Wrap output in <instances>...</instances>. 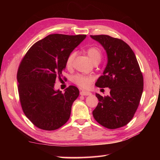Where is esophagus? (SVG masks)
<instances>
[{"label": "esophagus", "instance_id": "obj_1", "mask_svg": "<svg viewBox=\"0 0 160 160\" xmlns=\"http://www.w3.org/2000/svg\"><path fill=\"white\" fill-rule=\"evenodd\" d=\"M80 95H84V96H88V95H91V93L89 91H80Z\"/></svg>", "mask_w": 160, "mask_h": 160}]
</instances>
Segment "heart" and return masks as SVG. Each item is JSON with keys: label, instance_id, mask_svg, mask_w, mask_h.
Instances as JSON below:
<instances>
[{"label": "heart", "instance_id": "b5f03b06", "mask_svg": "<svg viewBox=\"0 0 160 160\" xmlns=\"http://www.w3.org/2000/svg\"><path fill=\"white\" fill-rule=\"evenodd\" d=\"M87 54L88 55L89 59L92 61V62H99L102 57V52L98 47L97 46H91L88 47L86 49ZM75 57V52H71L69 56L67 57L66 60V66L67 67H71L72 61L74 60ZM72 81L74 83L78 85L81 88H88L91 85L92 81H93V77L89 75H85L82 74H77L75 75L72 78Z\"/></svg>", "mask_w": 160, "mask_h": 160}]
</instances>
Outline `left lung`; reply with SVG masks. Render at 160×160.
Segmentation results:
<instances>
[{
  "instance_id": "8db88e82",
  "label": "left lung",
  "mask_w": 160,
  "mask_h": 160,
  "mask_svg": "<svg viewBox=\"0 0 160 160\" xmlns=\"http://www.w3.org/2000/svg\"><path fill=\"white\" fill-rule=\"evenodd\" d=\"M102 45L108 63L95 85L108 88L110 95H95L99 102L93 111L95 119L108 129L126 125L132 119L143 89V78L138 60L131 47L123 41L109 35H91Z\"/></svg>"
}]
</instances>
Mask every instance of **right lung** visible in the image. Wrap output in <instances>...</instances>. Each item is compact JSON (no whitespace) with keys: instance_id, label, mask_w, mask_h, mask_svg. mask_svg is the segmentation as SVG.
I'll return each instance as SVG.
<instances>
[{"instance_id":"add662e5","label":"right lung","mask_w":160,"mask_h":160,"mask_svg":"<svg viewBox=\"0 0 160 160\" xmlns=\"http://www.w3.org/2000/svg\"><path fill=\"white\" fill-rule=\"evenodd\" d=\"M85 35H49L35 42L21 61L17 72L20 102L26 117L41 129H59L69 120L79 91L70 85L62 93L55 90L70 53Z\"/></svg>"}]
</instances>
